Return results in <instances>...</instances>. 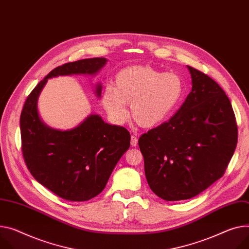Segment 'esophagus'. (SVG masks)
<instances>
[{"label": "esophagus", "instance_id": "esophagus-1", "mask_svg": "<svg viewBox=\"0 0 249 249\" xmlns=\"http://www.w3.org/2000/svg\"><path fill=\"white\" fill-rule=\"evenodd\" d=\"M138 138L136 136H131L130 138V145L131 146H136L138 144Z\"/></svg>", "mask_w": 249, "mask_h": 249}]
</instances>
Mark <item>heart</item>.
Wrapping results in <instances>:
<instances>
[{"mask_svg":"<svg viewBox=\"0 0 249 249\" xmlns=\"http://www.w3.org/2000/svg\"><path fill=\"white\" fill-rule=\"evenodd\" d=\"M182 82L175 72H163L150 66H129L120 71L114 87L107 86L102 104L110 120L124 124L127 104L131 120L143 128L165 122L179 103Z\"/></svg>","mask_w":249,"mask_h":249,"instance_id":"b5f03b06","label":"heart"}]
</instances>
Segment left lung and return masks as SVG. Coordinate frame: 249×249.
<instances>
[{"label":"left lung","mask_w":249,"mask_h":249,"mask_svg":"<svg viewBox=\"0 0 249 249\" xmlns=\"http://www.w3.org/2000/svg\"><path fill=\"white\" fill-rule=\"evenodd\" d=\"M191 91L168 122L139 140L150 189L167 201L189 199L219 179L237 143L234 112L212 78L187 66Z\"/></svg>","instance_id":"left-lung-1"}]
</instances>
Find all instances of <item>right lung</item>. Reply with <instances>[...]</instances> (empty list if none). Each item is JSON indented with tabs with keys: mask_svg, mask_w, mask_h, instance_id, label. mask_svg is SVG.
Returning <instances> with one entry per match:
<instances>
[{
	"mask_svg": "<svg viewBox=\"0 0 249 249\" xmlns=\"http://www.w3.org/2000/svg\"><path fill=\"white\" fill-rule=\"evenodd\" d=\"M106 58L85 59L53 69L32 90L23 107L20 126L26 164L35 179L58 196L86 201L100 195L120 159L130 145L126 128L105 123L90 113L71 129H56L41 119L37 102L49 79L59 75H95ZM102 84L94 93L102 97Z\"/></svg>",
	"mask_w": 249,
	"mask_h": 249,
	"instance_id": "add662e5",
	"label": "right lung"
}]
</instances>
